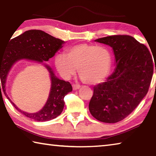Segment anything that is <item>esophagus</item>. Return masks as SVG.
<instances>
[{
    "label": "esophagus",
    "instance_id": "esophagus-1",
    "mask_svg": "<svg viewBox=\"0 0 156 156\" xmlns=\"http://www.w3.org/2000/svg\"><path fill=\"white\" fill-rule=\"evenodd\" d=\"M72 87H73V90H77L79 88H80V85L79 84H72Z\"/></svg>",
    "mask_w": 156,
    "mask_h": 156
}]
</instances>
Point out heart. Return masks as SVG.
<instances>
[{
  "mask_svg": "<svg viewBox=\"0 0 156 156\" xmlns=\"http://www.w3.org/2000/svg\"><path fill=\"white\" fill-rule=\"evenodd\" d=\"M54 65L59 74L65 79L78 74L84 83L96 85L107 78L112 69V57L106 47L81 43L66 50L65 55L57 54Z\"/></svg>",
  "mask_w": 156,
  "mask_h": 156,
  "instance_id": "1",
  "label": "heart"
}]
</instances>
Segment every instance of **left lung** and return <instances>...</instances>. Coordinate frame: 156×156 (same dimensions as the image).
I'll return each instance as SVG.
<instances>
[{
	"mask_svg": "<svg viewBox=\"0 0 156 156\" xmlns=\"http://www.w3.org/2000/svg\"><path fill=\"white\" fill-rule=\"evenodd\" d=\"M95 42L112 47L115 67L106 82L94 87L89 109L100 122L115 123L130 114L147 95L153 59L147 47L130 36H107Z\"/></svg>",
	"mask_w": 156,
	"mask_h": 156,
	"instance_id": "left-lung-1",
	"label": "left lung"
}]
</instances>
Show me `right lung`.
Segmentation results:
<instances>
[{"mask_svg":"<svg viewBox=\"0 0 156 156\" xmlns=\"http://www.w3.org/2000/svg\"><path fill=\"white\" fill-rule=\"evenodd\" d=\"M65 43L41 30H29L9 41L7 47L2 55L0 54V83L5 96L18 112L30 119L38 122H45L58 117L65 106L64 98L72 91L69 82L60 80L54 74L51 67L44 61L54 56ZM22 59L41 63L48 71L51 79V88L46 105L38 112L28 113L20 110L10 99L6 93V79L11 67Z\"/></svg>","mask_w":156,"mask_h":156,"instance_id":"obj_1","label":"right lung"}]
</instances>
